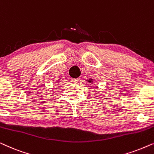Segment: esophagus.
<instances>
[{"label": "esophagus", "instance_id": "1", "mask_svg": "<svg viewBox=\"0 0 154 154\" xmlns=\"http://www.w3.org/2000/svg\"><path fill=\"white\" fill-rule=\"evenodd\" d=\"M73 81L74 82V83H79V82L80 81V79L79 78H77V79H73Z\"/></svg>", "mask_w": 154, "mask_h": 154}]
</instances>
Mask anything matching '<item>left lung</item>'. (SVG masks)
<instances>
[{
    "mask_svg": "<svg viewBox=\"0 0 154 154\" xmlns=\"http://www.w3.org/2000/svg\"><path fill=\"white\" fill-rule=\"evenodd\" d=\"M88 82H89V83H92V80L89 79V80H88Z\"/></svg>",
    "mask_w": 154,
    "mask_h": 154,
    "instance_id": "8db88e82",
    "label": "left lung"
}]
</instances>
